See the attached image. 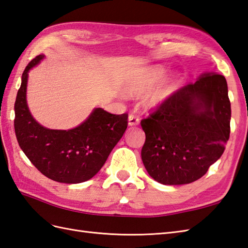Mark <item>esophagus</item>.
Listing matches in <instances>:
<instances>
[{"mask_svg":"<svg viewBox=\"0 0 248 248\" xmlns=\"http://www.w3.org/2000/svg\"><path fill=\"white\" fill-rule=\"evenodd\" d=\"M140 117H137V116H135V115H133V114H131V115H129V125H137L138 124H140Z\"/></svg>","mask_w":248,"mask_h":248,"instance_id":"34e87169","label":"esophagus"}]
</instances>
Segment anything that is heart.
<instances>
[{"label": "heart", "mask_w": 248, "mask_h": 248, "mask_svg": "<svg viewBox=\"0 0 248 248\" xmlns=\"http://www.w3.org/2000/svg\"><path fill=\"white\" fill-rule=\"evenodd\" d=\"M165 73V67L160 65H153L140 68L130 79L128 84V92L132 95H140L145 93V92L153 88L164 77ZM177 83L178 80L176 77H171L162 80L150 92V94L148 95V105L155 107L163 103L175 91Z\"/></svg>", "instance_id": "b5f03b06"}]
</instances>
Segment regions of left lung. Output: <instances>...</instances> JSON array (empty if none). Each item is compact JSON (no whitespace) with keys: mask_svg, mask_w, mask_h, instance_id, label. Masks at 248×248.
Here are the masks:
<instances>
[{"mask_svg":"<svg viewBox=\"0 0 248 248\" xmlns=\"http://www.w3.org/2000/svg\"><path fill=\"white\" fill-rule=\"evenodd\" d=\"M230 117L222 75L204 74L174 92L140 122L146 134L141 159L148 173L164 185L199 180L225 150Z\"/></svg>","mask_w":248,"mask_h":248,"instance_id":"left-lung-1","label":"left lung"}]
</instances>
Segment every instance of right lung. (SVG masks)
Here are the masks:
<instances>
[{
	"mask_svg": "<svg viewBox=\"0 0 248 248\" xmlns=\"http://www.w3.org/2000/svg\"><path fill=\"white\" fill-rule=\"evenodd\" d=\"M44 58L32 59L22 74L15 102V132L22 151L50 180L78 184L93 177L105 165L128 126V114H111L97 108L72 130H50L33 119L26 102L28 72Z\"/></svg>",
	"mask_w": 248,
	"mask_h": 248,
	"instance_id": "1",
	"label": "right lung"
}]
</instances>
